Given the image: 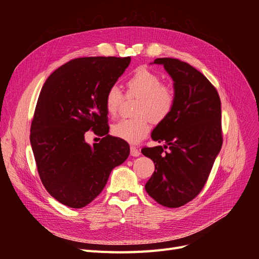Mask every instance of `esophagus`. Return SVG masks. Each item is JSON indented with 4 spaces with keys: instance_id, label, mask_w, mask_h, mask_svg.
<instances>
[{
    "instance_id": "34e87169",
    "label": "esophagus",
    "mask_w": 259,
    "mask_h": 259,
    "mask_svg": "<svg viewBox=\"0 0 259 259\" xmlns=\"http://www.w3.org/2000/svg\"><path fill=\"white\" fill-rule=\"evenodd\" d=\"M140 154L139 149L135 146H131V155L133 156H138Z\"/></svg>"
}]
</instances>
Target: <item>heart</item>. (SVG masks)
I'll return each mask as SVG.
<instances>
[{"mask_svg": "<svg viewBox=\"0 0 259 259\" xmlns=\"http://www.w3.org/2000/svg\"><path fill=\"white\" fill-rule=\"evenodd\" d=\"M127 95L139 96L135 114L132 119H123L112 125L111 133L130 144H137L150 132L153 121L161 122L173 111L176 96L173 89L163 84L159 73L148 68H137L126 80ZM123 100V94L117 86H111L106 93L105 107L110 116H115ZM152 117L150 118V116Z\"/></svg>", "mask_w": 259, "mask_h": 259, "instance_id": "b5f03b06", "label": "heart"}]
</instances>
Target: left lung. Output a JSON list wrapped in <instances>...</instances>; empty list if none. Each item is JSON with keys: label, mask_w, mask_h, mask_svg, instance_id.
<instances>
[{"label": "left lung", "mask_w": 259, "mask_h": 259, "mask_svg": "<svg viewBox=\"0 0 259 259\" xmlns=\"http://www.w3.org/2000/svg\"><path fill=\"white\" fill-rule=\"evenodd\" d=\"M154 64L163 65L173 77L176 101L173 111L151 135L165 146L142 149L155 166L145 189L159 204L176 208L202 191L221 151V98L205 75L187 62L156 58Z\"/></svg>", "instance_id": "8db88e82"}]
</instances>
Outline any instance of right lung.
<instances>
[{"label":"right lung","mask_w":259,"mask_h":259,"mask_svg":"<svg viewBox=\"0 0 259 259\" xmlns=\"http://www.w3.org/2000/svg\"><path fill=\"white\" fill-rule=\"evenodd\" d=\"M131 57H82L48 77L31 122L30 143L45 189L69 207L88 205L103 191L111 170L130 154L124 140L109 135L105 98ZM88 130L103 136L90 146Z\"/></svg>","instance_id":"add662e5"}]
</instances>
